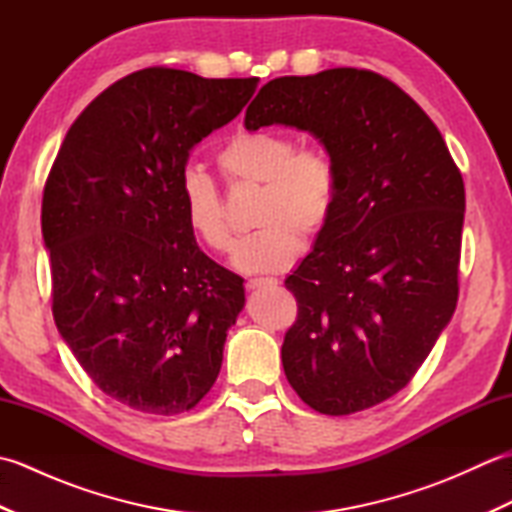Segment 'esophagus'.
Returning <instances> with one entry per match:
<instances>
[{
	"label": "esophagus",
	"mask_w": 512,
	"mask_h": 512,
	"mask_svg": "<svg viewBox=\"0 0 512 512\" xmlns=\"http://www.w3.org/2000/svg\"><path fill=\"white\" fill-rule=\"evenodd\" d=\"M268 286H277V279L273 277H255L246 281L248 290H257V288H268Z\"/></svg>",
	"instance_id": "obj_1"
}]
</instances>
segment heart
<instances>
[{
  "label": "heart",
  "instance_id": "obj_1",
  "mask_svg": "<svg viewBox=\"0 0 512 512\" xmlns=\"http://www.w3.org/2000/svg\"><path fill=\"white\" fill-rule=\"evenodd\" d=\"M217 165L233 182L262 187L255 224L259 231L239 242L233 255L242 273H277L297 262L301 239L317 237L339 198V171L321 147L295 149L292 138L273 132H242L217 154ZM182 215L198 242L215 253L233 246L215 182L189 167L180 178Z\"/></svg>",
  "mask_w": 512,
  "mask_h": 512
}]
</instances>
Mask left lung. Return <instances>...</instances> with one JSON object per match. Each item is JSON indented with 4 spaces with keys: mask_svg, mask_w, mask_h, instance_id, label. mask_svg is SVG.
I'll return each instance as SVG.
<instances>
[{
    "mask_svg": "<svg viewBox=\"0 0 512 512\" xmlns=\"http://www.w3.org/2000/svg\"><path fill=\"white\" fill-rule=\"evenodd\" d=\"M268 125L312 134L339 171L330 222L286 279L299 314L281 363L306 405L347 416L398 394L449 325L464 182L431 118L376 72L268 81L244 127Z\"/></svg>",
    "mask_w": 512,
    "mask_h": 512,
    "instance_id": "obj_1",
    "label": "left lung"
}]
</instances>
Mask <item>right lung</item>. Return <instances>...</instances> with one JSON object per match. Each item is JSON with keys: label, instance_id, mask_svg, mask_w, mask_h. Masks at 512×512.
Listing matches in <instances>:
<instances>
[{"label": "right lung", "instance_id": "right-lung-1", "mask_svg": "<svg viewBox=\"0 0 512 512\" xmlns=\"http://www.w3.org/2000/svg\"><path fill=\"white\" fill-rule=\"evenodd\" d=\"M257 79L147 68L116 81L65 134L43 189L52 314L107 396L173 416L206 396L244 279L206 257L182 215L191 149L231 123Z\"/></svg>", "mask_w": 512, "mask_h": 512}]
</instances>
